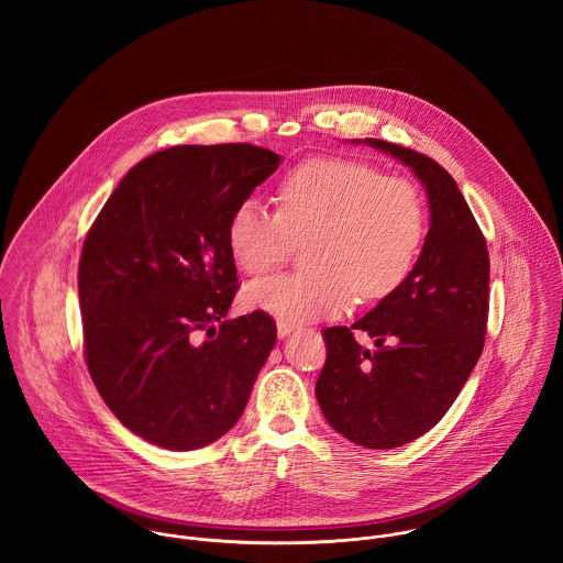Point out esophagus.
<instances>
[{
  "label": "esophagus",
  "instance_id": "esophagus-1",
  "mask_svg": "<svg viewBox=\"0 0 563 563\" xmlns=\"http://www.w3.org/2000/svg\"><path fill=\"white\" fill-rule=\"evenodd\" d=\"M295 329H297V324L292 321H284V319H279V321H277V333H279V338L290 335Z\"/></svg>",
  "mask_w": 563,
  "mask_h": 563
}]
</instances>
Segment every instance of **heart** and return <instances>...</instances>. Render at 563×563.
Masks as SVG:
<instances>
[{
  "mask_svg": "<svg viewBox=\"0 0 563 563\" xmlns=\"http://www.w3.org/2000/svg\"><path fill=\"white\" fill-rule=\"evenodd\" d=\"M424 225L409 179L366 162L317 158L279 181L277 214L244 199L230 217L228 246L242 273L260 277L308 241V271L260 279L244 301L286 321H314L344 312L353 292L364 301L395 292L420 255Z\"/></svg>",
  "mask_w": 563,
  "mask_h": 563,
  "instance_id": "1",
  "label": "heart"
}]
</instances>
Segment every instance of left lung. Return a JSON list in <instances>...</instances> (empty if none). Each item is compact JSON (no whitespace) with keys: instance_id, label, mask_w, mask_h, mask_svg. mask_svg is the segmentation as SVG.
<instances>
[{"instance_id":"left-lung-1","label":"left lung","mask_w":563,"mask_h":563,"mask_svg":"<svg viewBox=\"0 0 563 563\" xmlns=\"http://www.w3.org/2000/svg\"><path fill=\"white\" fill-rule=\"evenodd\" d=\"M362 143V141H355ZM366 145L407 164L429 199V232L401 286L351 327L322 331L317 399L327 422L366 449H397L449 411L479 362L489 255L455 179L431 158L379 139ZM376 338L371 354L352 338Z\"/></svg>"}]
</instances>
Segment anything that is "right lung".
Listing matches in <instances>:
<instances>
[{"mask_svg":"<svg viewBox=\"0 0 563 563\" xmlns=\"http://www.w3.org/2000/svg\"><path fill=\"white\" fill-rule=\"evenodd\" d=\"M282 158L246 143L177 145L139 162L81 246L84 357L110 411L143 440L192 451L242 416L275 340L239 290L232 212Z\"/></svg>","mask_w":563,"mask_h":563,"instance_id":"1","label":"right lung"}]
</instances>
